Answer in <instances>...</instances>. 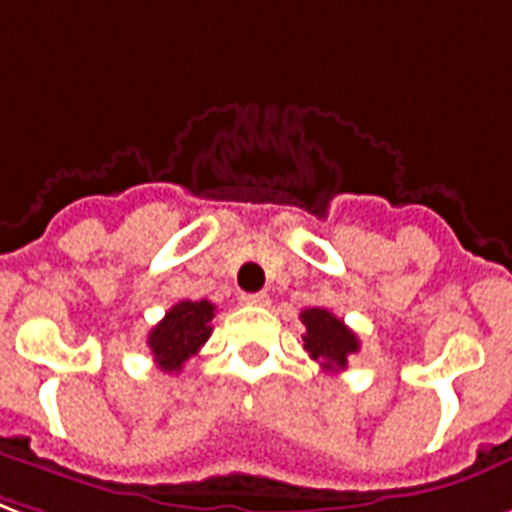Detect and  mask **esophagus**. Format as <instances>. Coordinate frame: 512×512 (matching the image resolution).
Segmentation results:
<instances>
[{"mask_svg":"<svg viewBox=\"0 0 512 512\" xmlns=\"http://www.w3.org/2000/svg\"><path fill=\"white\" fill-rule=\"evenodd\" d=\"M241 303L244 306H268L271 300H268L265 292H247V295H241Z\"/></svg>","mask_w":512,"mask_h":512,"instance_id":"obj_1","label":"esophagus"}]
</instances>
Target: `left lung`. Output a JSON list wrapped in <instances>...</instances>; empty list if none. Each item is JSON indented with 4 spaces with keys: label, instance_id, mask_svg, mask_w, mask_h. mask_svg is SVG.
<instances>
[{
    "label": "left lung",
    "instance_id": "1",
    "mask_svg": "<svg viewBox=\"0 0 512 512\" xmlns=\"http://www.w3.org/2000/svg\"><path fill=\"white\" fill-rule=\"evenodd\" d=\"M300 322L306 325L303 349L311 360L325 370H346L351 354L360 351V338L343 325V319L330 314L327 308H306L300 311Z\"/></svg>",
    "mask_w": 512,
    "mask_h": 512
}]
</instances>
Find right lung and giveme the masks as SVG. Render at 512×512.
<instances>
[{
	"mask_svg": "<svg viewBox=\"0 0 512 512\" xmlns=\"http://www.w3.org/2000/svg\"><path fill=\"white\" fill-rule=\"evenodd\" d=\"M212 319L214 303L209 300H179L177 306H171L166 317L147 335V346L158 368L166 373H179L182 365L209 341Z\"/></svg>",
	"mask_w": 512,
	"mask_h": 512,
	"instance_id": "1",
	"label": "right lung"
}]
</instances>
